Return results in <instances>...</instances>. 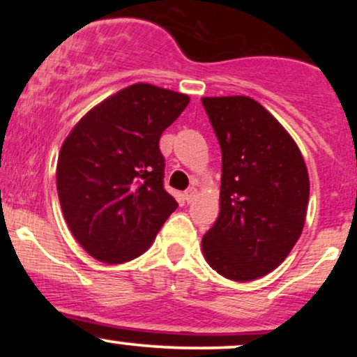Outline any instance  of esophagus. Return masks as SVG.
<instances>
[{"label": "esophagus", "mask_w": 357, "mask_h": 357, "mask_svg": "<svg viewBox=\"0 0 357 357\" xmlns=\"http://www.w3.org/2000/svg\"><path fill=\"white\" fill-rule=\"evenodd\" d=\"M195 198H196V188H188V190L184 191V199H186L188 203H191Z\"/></svg>", "instance_id": "34e87169"}]
</instances>
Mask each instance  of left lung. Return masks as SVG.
I'll list each match as a JSON object with an SVG mask.
<instances>
[{"label": "left lung", "mask_w": 357, "mask_h": 357, "mask_svg": "<svg viewBox=\"0 0 357 357\" xmlns=\"http://www.w3.org/2000/svg\"><path fill=\"white\" fill-rule=\"evenodd\" d=\"M202 102L221 147L220 216L203 236L204 258L230 280H255L285 260L304 228V158L257 100L235 96Z\"/></svg>", "instance_id": "8db88e82"}]
</instances>
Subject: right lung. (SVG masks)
<instances>
[{"mask_svg": "<svg viewBox=\"0 0 357 357\" xmlns=\"http://www.w3.org/2000/svg\"><path fill=\"white\" fill-rule=\"evenodd\" d=\"M190 97L134 84L93 107L61 146L56 190L85 252L105 264L144 253L178 208L165 190L159 139Z\"/></svg>", "mask_w": 357, "mask_h": 357, "instance_id": "add662e5", "label": "right lung"}]
</instances>
